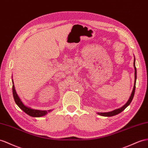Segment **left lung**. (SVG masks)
<instances>
[{
    "label": "left lung",
    "instance_id": "left-lung-1",
    "mask_svg": "<svg viewBox=\"0 0 148 148\" xmlns=\"http://www.w3.org/2000/svg\"><path fill=\"white\" fill-rule=\"evenodd\" d=\"M134 88H133V89H132V93L131 94V96L130 97V99H129V100L127 101V103L125 104L123 107H121L119 109H115V110H114L112 111H110V112H98L97 114H99L100 116H106V117H111V116H115V115H117L118 114H119L120 112H122L123 111H124L125 109H126L129 105L130 104V103H131V101L132 100V99H133L134 97V92H135V89H136V67L135 66V58L134 59Z\"/></svg>",
    "mask_w": 148,
    "mask_h": 148
}]
</instances>
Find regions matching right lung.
<instances>
[{"instance_id": "obj_1", "label": "right lung", "mask_w": 148, "mask_h": 148, "mask_svg": "<svg viewBox=\"0 0 148 148\" xmlns=\"http://www.w3.org/2000/svg\"><path fill=\"white\" fill-rule=\"evenodd\" d=\"M12 93H13V96H14V99L15 102H16V104L19 107L22 111L25 112L27 114H28L30 116L32 117H39L45 116V114L49 112H51L52 110H48V111H41V110H37V109H34L31 108H29L27 106H25L23 103H22V101L19 98V97L18 96L17 94L16 91V89H15V87L14 85V82H13V79H12Z\"/></svg>"}]
</instances>
